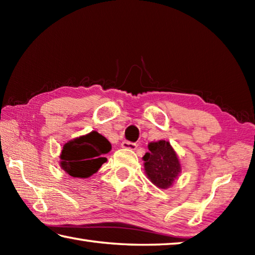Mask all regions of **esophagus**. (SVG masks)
I'll list each match as a JSON object with an SVG mask.
<instances>
[{
	"instance_id": "1",
	"label": "esophagus",
	"mask_w": 255,
	"mask_h": 255,
	"mask_svg": "<svg viewBox=\"0 0 255 255\" xmlns=\"http://www.w3.org/2000/svg\"><path fill=\"white\" fill-rule=\"evenodd\" d=\"M122 147H123V148H126V149H131V150H133V149L137 148V144L131 143V141L125 140V141H123V143H122Z\"/></svg>"
}]
</instances>
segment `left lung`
<instances>
[{
  "label": "left lung",
  "instance_id": "8db88e82",
  "mask_svg": "<svg viewBox=\"0 0 255 255\" xmlns=\"http://www.w3.org/2000/svg\"><path fill=\"white\" fill-rule=\"evenodd\" d=\"M148 149L143 157L146 175L157 188H170L181 172L175 150L166 140L152 141Z\"/></svg>",
  "mask_w": 255,
  "mask_h": 255
}]
</instances>
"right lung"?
Segmentation results:
<instances>
[{"mask_svg":"<svg viewBox=\"0 0 255 255\" xmlns=\"http://www.w3.org/2000/svg\"><path fill=\"white\" fill-rule=\"evenodd\" d=\"M110 149L111 144L106 137L98 131H91L63 146L60 166L73 178H89L107 162V157L103 156Z\"/></svg>","mask_w":255,"mask_h":255,"instance_id":"1","label":"right lung"}]
</instances>
